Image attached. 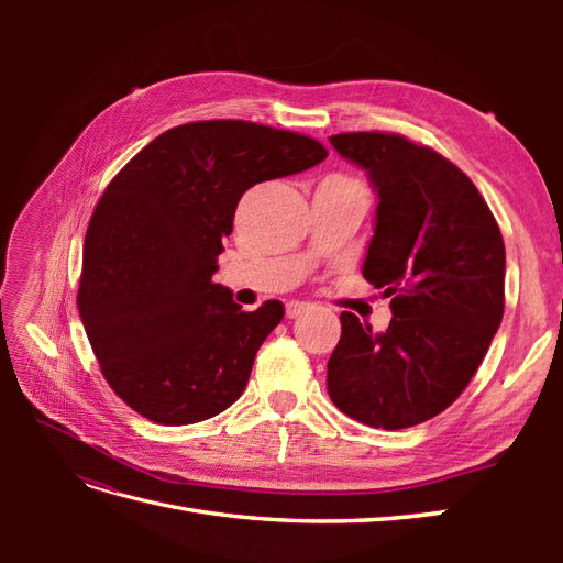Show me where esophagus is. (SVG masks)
I'll return each instance as SVG.
<instances>
[{
  "label": "esophagus",
  "instance_id": "esophagus-1",
  "mask_svg": "<svg viewBox=\"0 0 563 563\" xmlns=\"http://www.w3.org/2000/svg\"><path fill=\"white\" fill-rule=\"evenodd\" d=\"M308 310H310L308 302H298V300L286 302V317L288 319H296V317H300L302 312H308Z\"/></svg>",
  "mask_w": 563,
  "mask_h": 563
}]
</instances>
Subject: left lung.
Returning a JSON list of instances; mask_svg holds the SVG:
<instances>
[{
    "instance_id": "obj_1",
    "label": "left lung",
    "mask_w": 563,
    "mask_h": 563,
    "mask_svg": "<svg viewBox=\"0 0 563 563\" xmlns=\"http://www.w3.org/2000/svg\"><path fill=\"white\" fill-rule=\"evenodd\" d=\"M378 192L364 279L391 298L385 333L352 312L327 387L345 416L401 430L439 416L467 387L505 310V244L474 183L439 152L397 133L331 135Z\"/></svg>"
}]
</instances>
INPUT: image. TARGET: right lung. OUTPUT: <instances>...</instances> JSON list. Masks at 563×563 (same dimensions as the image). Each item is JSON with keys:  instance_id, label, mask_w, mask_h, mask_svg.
I'll use <instances>...</instances> for the list:
<instances>
[{"instance_id": "add662e5", "label": "right lung", "mask_w": 563, "mask_h": 563, "mask_svg": "<svg viewBox=\"0 0 563 563\" xmlns=\"http://www.w3.org/2000/svg\"><path fill=\"white\" fill-rule=\"evenodd\" d=\"M327 155L308 135L211 119L164 131L110 180L84 240L77 308L100 373L135 413L190 424L242 397L284 305L244 312L213 282L218 255L249 187Z\"/></svg>"}]
</instances>
